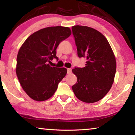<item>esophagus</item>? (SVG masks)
Instances as JSON below:
<instances>
[{"mask_svg": "<svg viewBox=\"0 0 135 135\" xmlns=\"http://www.w3.org/2000/svg\"><path fill=\"white\" fill-rule=\"evenodd\" d=\"M71 73V69H67V73L68 74H70Z\"/></svg>", "mask_w": 135, "mask_h": 135, "instance_id": "obj_1", "label": "esophagus"}]
</instances>
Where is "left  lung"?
I'll return each instance as SVG.
<instances>
[{
    "mask_svg": "<svg viewBox=\"0 0 135 135\" xmlns=\"http://www.w3.org/2000/svg\"><path fill=\"white\" fill-rule=\"evenodd\" d=\"M71 30L78 56L87 60L85 67L72 70L77 77L72 90L81 102L95 103L112 87L117 69L115 55L107 39L98 30L81 25L73 26Z\"/></svg>",
    "mask_w": 135,
    "mask_h": 135,
    "instance_id": "8db88e82",
    "label": "left lung"
}]
</instances>
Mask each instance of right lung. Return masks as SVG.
Masks as SVG:
<instances>
[{"instance_id": "add662e5", "label": "right lung", "mask_w": 135, "mask_h": 135, "mask_svg": "<svg viewBox=\"0 0 135 135\" xmlns=\"http://www.w3.org/2000/svg\"><path fill=\"white\" fill-rule=\"evenodd\" d=\"M71 35L69 27H49L34 32L20 48L16 73L22 88L35 101H45L54 95L59 82L65 76V68L48 64L58 59L56 49Z\"/></svg>"}]
</instances>
